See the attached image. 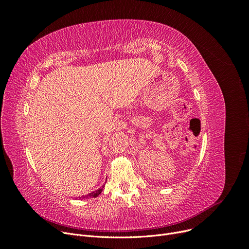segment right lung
Listing matches in <instances>:
<instances>
[{"instance_id": "obj_1", "label": "right lung", "mask_w": 249, "mask_h": 249, "mask_svg": "<svg viewBox=\"0 0 249 249\" xmlns=\"http://www.w3.org/2000/svg\"><path fill=\"white\" fill-rule=\"evenodd\" d=\"M101 192H102V189H99V190H97V191H95V192H93V193H90V194H89L87 197H89V198H96V197H98V196L101 194Z\"/></svg>"}]
</instances>
